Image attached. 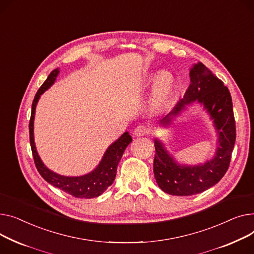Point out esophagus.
Returning a JSON list of instances; mask_svg holds the SVG:
<instances>
[{
	"instance_id": "esophagus-1",
	"label": "esophagus",
	"mask_w": 254,
	"mask_h": 254,
	"mask_svg": "<svg viewBox=\"0 0 254 254\" xmlns=\"http://www.w3.org/2000/svg\"><path fill=\"white\" fill-rule=\"evenodd\" d=\"M151 132V128L148 125H144V124H139L138 126H136V128L134 129V135L136 136H143L146 135Z\"/></svg>"
}]
</instances>
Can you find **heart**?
Returning <instances> with one entry per match:
<instances>
[{"mask_svg":"<svg viewBox=\"0 0 254 254\" xmlns=\"http://www.w3.org/2000/svg\"><path fill=\"white\" fill-rule=\"evenodd\" d=\"M173 88L174 79L170 72L162 71L157 74L150 98V108L152 111H160L166 106L172 95Z\"/></svg>","mask_w":254,"mask_h":254,"instance_id":"1","label":"heart"}]
</instances>
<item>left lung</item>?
I'll use <instances>...</instances> for the list:
<instances>
[{
  "mask_svg": "<svg viewBox=\"0 0 254 254\" xmlns=\"http://www.w3.org/2000/svg\"><path fill=\"white\" fill-rule=\"evenodd\" d=\"M190 84L183 99L160 120L162 126L170 125L173 117L180 114L188 104L199 102L210 115L217 131L218 141L215 156L204 164L195 166L181 165L155 139L156 155L154 174L160 189L173 196H191L216 185L229 169L236 141V123L233 102L228 87L202 63L190 69Z\"/></svg>",
  "mask_w": 254,
  "mask_h": 254,
  "instance_id": "left-lung-1",
  "label": "left lung"
}]
</instances>
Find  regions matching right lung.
Listing matches in <instances>:
<instances>
[{
	"mask_svg": "<svg viewBox=\"0 0 254 254\" xmlns=\"http://www.w3.org/2000/svg\"><path fill=\"white\" fill-rule=\"evenodd\" d=\"M59 72L58 68H55L50 72L47 80L43 83L38 90L32 106V115L29 120V141L33 152L34 161L36 167L45 181L55 188L61 189L62 190L69 193L72 197L91 199L100 196L115 181L117 174V167L120 162L126 147L132 141L131 136L128 132H125L123 135L112 143L108 150L104 153L98 166L90 173L82 176H64L59 175L44 165L41 158L38 155L37 148L34 140V119L37 103L40 96L50 88L55 82V79Z\"/></svg>",
	"mask_w": 254,
	"mask_h": 254,
	"instance_id": "1",
	"label": "right lung"
}]
</instances>
